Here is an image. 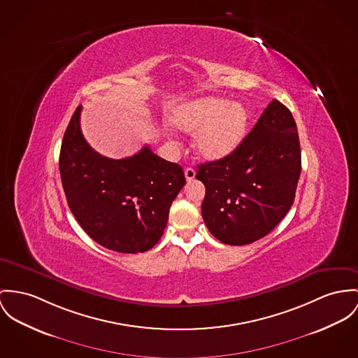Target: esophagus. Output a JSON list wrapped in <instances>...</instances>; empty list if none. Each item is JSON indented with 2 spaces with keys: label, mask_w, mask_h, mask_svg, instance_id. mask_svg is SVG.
Returning a JSON list of instances; mask_svg holds the SVG:
<instances>
[{
  "label": "esophagus",
  "mask_w": 358,
  "mask_h": 358,
  "mask_svg": "<svg viewBox=\"0 0 358 358\" xmlns=\"http://www.w3.org/2000/svg\"><path fill=\"white\" fill-rule=\"evenodd\" d=\"M194 176H196V170L194 169H192V167H187L185 169V178H187V181H192Z\"/></svg>",
  "instance_id": "obj_1"
}]
</instances>
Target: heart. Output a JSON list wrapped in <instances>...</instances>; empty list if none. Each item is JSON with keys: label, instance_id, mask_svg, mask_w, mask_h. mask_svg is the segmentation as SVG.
Masks as SVG:
<instances>
[{"label": "heart", "instance_id": "heart-1", "mask_svg": "<svg viewBox=\"0 0 358 358\" xmlns=\"http://www.w3.org/2000/svg\"><path fill=\"white\" fill-rule=\"evenodd\" d=\"M169 121L184 132H194V150L208 161H220L231 155L247 135L245 108L215 96L178 105L170 113Z\"/></svg>", "mask_w": 358, "mask_h": 358}]
</instances>
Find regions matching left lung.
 Returning <instances> with one entry per match:
<instances>
[{"label":"left lung","instance_id":"8db88e82","mask_svg":"<svg viewBox=\"0 0 358 358\" xmlns=\"http://www.w3.org/2000/svg\"><path fill=\"white\" fill-rule=\"evenodd\" d=\"M206 187L201 215L227 245L267 236L289 213L301 173V148L290 110L274 99L229 157L197 166Z\"/></svg>","mask_w":358,"mask_h":358}]
</instances>
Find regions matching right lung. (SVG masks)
<instances>
[{
    "mask_svg": "<svg viewBox=\"0 0 358 358\" xmlns=\"http://www.w3.org/2000/svg\"><path fill=\"white\" fill-rule=\"evenodd\" d=\"M79 106L65 131L59 173L68 206L98 244L121 253L154 247L164 234L173 200L185 185L182 167L148 145L134 157L110 159L87 143Z\"/></svg>",
    "mask_w": 358,
    "mask_h": 358,
    "instance_id": "obj_1",
    "label": "right lung"
}]
</instances>
